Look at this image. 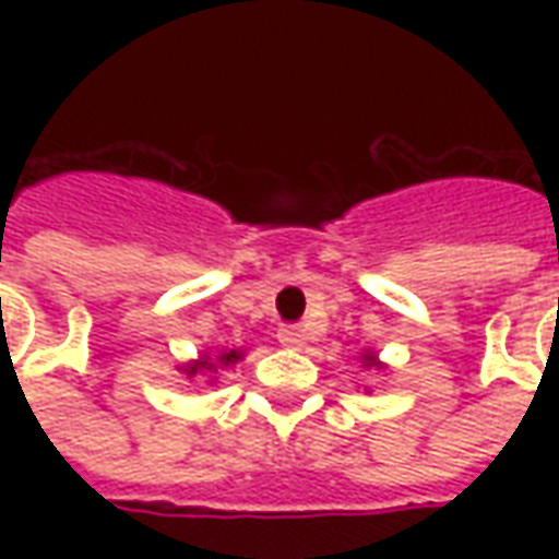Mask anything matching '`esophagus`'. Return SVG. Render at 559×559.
<instances>
[{
  "label": "esophagus",
  "instance_id": "1",
  "mask_svg": "<svg viewBox=\"0 0 559 559\" xmlns=\"http://www.w3.org/2000/svg\"><path fill=\"white\" fill-rule=\"evenodd\" d=\"M278 341L281 347H287V350H299V347H305V332L296 326H284L278 332Z\"/></svg>",
  "mask_w": 559,
  "mask_h": 559
}]
</instances>
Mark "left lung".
<instances>
[{"label":"left lung","instance_id":"8db88e82","mask_svg":"<svg viewBox=\"0 0 559 559\" xmlns=\"http://www.w3.org/2000/svg\"><path fill=\"white\" fill-rule=\"evenodd\" d=\"M359 359H362V368H374V371H383V368H386V365L380 362V356H377L374 350L362 353V356H359Z\"/></svg>","mask_w":559,"mask_h":559}]
</instances>
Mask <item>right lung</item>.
I'll list each match as a JSON object with an SVG mask.
<instances>
[{
  "label": "right lung",
  "mask_w": 559,
  "mask_h": 559,
  "mask_svg": "<svg viewBox=\"0 0 559 559\" xmlns=\"http://www.w3.org/2000/svg\"><path fill=\"white\" fill-rule=\"evenodd\" d=\"M242 350H218V353H209L203 350L197 359H191V362H182L176 365V371L179 374H185L188 380H194V377H206V383H215L218 380V371H224V368H233L236 362H242Z\"/></svg>",
  "instance_id": "1"
}]
</instances>
